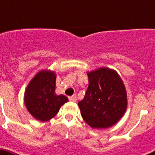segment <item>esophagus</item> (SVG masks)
I'll use <instances>...</instances> for the list:
<instances>
[{
  "label": "esophagus",
  "instance_id": "esophagus-1",
  "mask_svg": "<svg viewBox=\"0 0 155 155\" xmlns=\"http://www.w3.org/2000/svg\"><path fill=\"white\" fill-rule=\"evenodd\" d=\"M69 100L70 101H72V102H76L77 101V96L76 95H73L71 97H69Z\"/></svg>",
  "mask_w": 155,
  "mask_h": 155
}]
</instances>
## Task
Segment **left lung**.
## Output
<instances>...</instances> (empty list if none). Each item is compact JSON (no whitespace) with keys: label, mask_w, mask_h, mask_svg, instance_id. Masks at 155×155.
I'll return each instance as SVG.
<instances>
[{"label":"left lung","mask_w":155,"mask_h":155,"mask_svg":"<svg viewBox=\"0 0 155 155\" xmlns=\"http://www.w3.org/2000/svg\"><path fill=\"white\" fill-rule=\"evenodd\" d=\"M89 86L84 98L78 102L84 122L92 128L115 125L127 110V92L116 71L102 67L88 72Z\"/></svg>","instance_id":"left-lung-1"}]
</instances>
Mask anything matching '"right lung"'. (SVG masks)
Returning <instances> with one entry per match:
<instances>
[{
	"mask_svg": "<svg viewBox=\"0 0 155 155\" xmlns=\"http://www.w3.org/2000/svg\"><path fill=\"white\" fill-rule=\"evenodd\" d=\"M56 75L51 71H40L28 84L24 102L27 110L40 122H46L56 116L68 98L56 95Z\"/></svg>",
	"mask_w": 155,
	"mask_h": 155,
	"instance_id": "right-lung-1",
	"label": "right lung"
}]
</instances>
